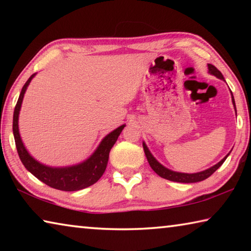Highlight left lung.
<instances>
[{"label": "left lung", "mask_w": 251, "mask_h": 251, "mask_svg": "<svg viewBox=\"0 0 251 251\" xmlns=\"http://www.w3.org/2000/svg\"><path fill=\"white\" fill-rule=\"evenodd\" d=\"M208 72H209L211 75H215L217 78L224 79L223 74L220 73V71L216 69L214 65L208 64ZM231 100H232L233 107H235V109H236V104H235V100H233L232 93H231ZM143 147H144V151H145L146 158L148 160V163H150L151 167L152 168V171H154L157 174V175H159L160 177L165 178V179H168V180H172V181H177V182H197V181L205 180L206 178L211 176L212 174H214L220 166H222V165L224 164V161L226 160V158L229 155L228 154V155L225 156L218 164L214 165V166L206 169V171H202V172H199V173H194V174H186V173L173 172V171H171V169H168L165 166H163V165L158 163V161L156 160L155 157L151 155V152L147 148L145 143H143Z\"/></svg>", "instance_id": "1"}]
</instances>
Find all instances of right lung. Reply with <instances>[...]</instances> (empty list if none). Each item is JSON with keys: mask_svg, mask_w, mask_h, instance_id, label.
Instances as JSON below:
<instances>
[{"mask_svg": "<svg viewBox=\"0 0 251 251\" xmlns=\"http://www.w3.org/2000/svg\"><path fill=\"white\" fill-rule=\"evenodd\" d=\"M34 76H35V74H33L26 80V83L24 84L18 103H16L14 108L13 134L16 150H18L21 161L32 175L35 176L41 181H43L44 184L52 187V188L64 190V192H75V190H80L92 186L103 176L106 166H107L109 151L114 146V144L116 143L118 136L121 135L125 125L120 126L118 128L110 131L108 135H106L99 147L96 148V151L83 163L66 167H50L41 164L40 161L34 159L29 155L22 139H21L19 131L20 109L21 106H22L25 92H26L28 84L31 83Z\"/></svg>", "mask_w": 251, "mask_h": 251, "instance_id": "1", "label": "right lung"}]
</instances>
